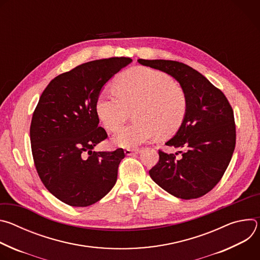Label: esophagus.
<instances>
[{"instance_id":"34e87169","label":"esophagus","mask_w":260,"mask_h":260,"mask_svg":"<svg viewBox=\"0 0 260 260\" xmlns=\"http://www.w3.org/2000/svg\"><path fill=\"white\" fill-rule=\"evenodd\" d=\"M140 152L139 149H125L124 150V153L127 155V156H131L133 154H138Z\"/></svg>"}]
</instances>
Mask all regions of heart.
<instances>
[{"instance_id": "obj_1", "label": "heart", "mask_w": 260, "mask_h": 260, "mask_svg": "<svg viewBox=\"0 0 260 260\" xmlns=\"http://www.w3.org/2000/svg\"><path fill=\"white\" fill-rule=\"evenodd\" d=\"M116 91L103 90L96 99V113L105 127L116 133L136 109L137 122L122 128L116 144L134 148L156 138L174 135L186 116L188 99L185 89L160 71L146 67L126 70L115 81Z\"/></svg>"}]
</instances>
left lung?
<instances>
[{
  "label": "left lung",
  "instance_id": "1",
  "mask_svg": "<svg viewBox=\"0 0 260 260\" xmlns=\"http://www.w3.org/2000/svg\"><path fill=\"white\" fill-rule=\"evenodd\" d=\"M141 64L173 76L187 93L188 107L177 134L166 143L178 153L158 150L149 171L152 180L172 196L198 199L211 191L225 173L236 147L234 110L219 88L200 72L176 60L138 59Z\"/></svg>",
  "mask_w": 260,
  "mask_h": 260
}]
</instances>
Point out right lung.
Instances as JSON below:
<instances>
[{"mask_svg":"<svg viewBox=\"0 0 260 260\" xmlns=\"http://www.w3.org/2000/svg\"><path fill=\"white\" fill-rule=\"evenodd\" d=\"M129 57L88 61L56 76L40 96L30 122L34 164L44 186L72 207H87L103 199L116 183L122 148L95 152L106 140L99 126L96 99L102 87Z\"/></svg>","mask_w":260,"mask_h":260,"instance_id":"right-lung-1","label":"right lung"}]
</instances>
